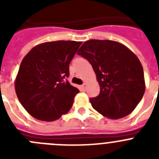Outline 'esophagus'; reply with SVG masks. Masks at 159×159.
Returning <instances> with one entry per match:
<instances>
[{
	"instance_id": "obj_1",
	"label": "esophagus",
	"mask_w": 159,
	"mask_h": 159,
	"mask_svg": "<svg viewBox=\"0 0 159 159\" xmlns=\"http://www.w3.org/2000/svg\"><path fill=\"white\" fill-rule=\"evenodd\" d=\"M86 87H87V84H86V83H84V84H83V85H81V88H82L83 90L86 89Z\"/></svg>"
}]
</instances>
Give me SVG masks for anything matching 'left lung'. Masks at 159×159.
I'll list each match as a JSON object with an SVG mask.
<instances>
[{
    "mask_svg": "<svg viewBox=\"0 0 159 159\" xmlns=\"http://www.w3.org/2000/svg\"><path fill=\"white\" fill-rule=\"evenodd\" d=\"M77 54L92 64L100 87L90 102L105 117L118 119L134 110L145 92L143 68L139 60L123 43L108 40L84 42Z\"/></svg>",
    "mask_w": 159,
    "mask_h": 159,
    "instance_id": "left-lung-1",
    "label": "left lung"
}]
</instances>
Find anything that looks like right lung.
<instances>
[{
  "label": "right lung",
  "instance_id": "right-lung-1",
  "mask_svg": "<svg viewBox=\"0 0 159 159\" xmlns=\"http://www.w3.org/2000/svg\"><path fill=\"white\" fill-rule=\"evenodd\" d=\"M82 42L57 40L35 46L22 60L15 90L25 110L42 121L67 113L80 92L67 80L69 64Z\"/></svg>",
  "mask_w": 159,
  "mask_h": 159
}]
</instances>
